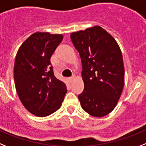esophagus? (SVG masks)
Wrapping results in <instances>:
<instances>
[{
    "label": "esophagus",
    "mask_w": 146,
    "mask_h": 146,
    "mask_svg": "<svg viewBox=\"0 0 146 146\" xmlns=\"http://www.w3.org/2000/svg\"><path fill=\"white\" fill-rule=\"evenodd\" d=\"M68 79H69V81L70 82H73V80H74L75 79V76H71V77H70V78H68Z\"/></svg>",
    "instance_id": "esophagus-1"
}]
</instances>
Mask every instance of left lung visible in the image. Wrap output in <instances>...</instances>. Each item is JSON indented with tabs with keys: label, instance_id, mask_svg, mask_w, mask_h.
I'll use <instances>...</instances> for the list:
<instances>
[{
	"label": "left lung",
	"instance_id": "1",
	"mask_svg": "<svg viewBox=\"0 0 146 146\" xmlns=\"http://www.w3.org/2000/svg\"><path fill=\"white\" fill-rule=\"evenodd\" d=\"M80 54L84 89L78 96L81 106L94 117L108 115L120 99L124 85V65L118 44L101 26L70 35Z\"/></svg>",
	"mask_w": 146,
	"mask_h": 146
}]
</instances>
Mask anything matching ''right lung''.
Instances as JSON below:
<instances>
[{"label":"right lung","instance_id":"1","mask_svg":"<svg viewBox=\"0 0 146 146\" xmlns=\"http://www.w3.org/2000/svg\"><path fill=\"white\" fill-rule=\"evenodd\" d=\"M62 39V35L36 32L20 45L15 57L16 91L24 107L38 117L59 110L67 92L50 66V57Z\"/></svg>","mask_w":146,"mask_h":146}]
</instances>
